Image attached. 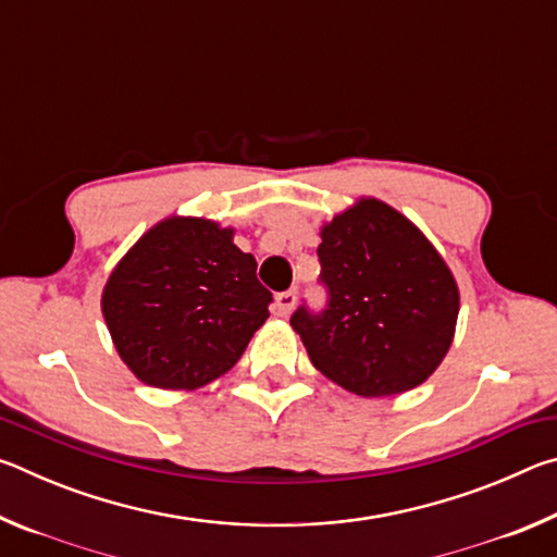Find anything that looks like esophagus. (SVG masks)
Masks as SVG:
<instances>
[{"label": "esophagus", "mask_w": 557, "mask_h": 557, "mask_svg": "<svg viewBox=\"0 0 557 557\" xmlns=\"http://www.w3.org/2000/svg\"><path fill=\"white\" fill-rule=\"evenodd\" d=\"M297 305V289H287V292H280L275 297V312L280 317H287L292 309Z\"/></svg>", "instance_id": "obj_1"}]
</instances>
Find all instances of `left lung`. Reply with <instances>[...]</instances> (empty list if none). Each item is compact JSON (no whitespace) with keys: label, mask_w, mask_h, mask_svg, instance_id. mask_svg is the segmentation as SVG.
<instances>
[{"label":"left lung","mask_w":557,"mask_h":557,"mask_svg":"<svg viewBox=\"0 0 557 557\" xmlns=\"http://www.w3.org/2000/svg\"><path fill=\"white\" fill-rule=\"evenodd\" d=\"M317 256L326 305L289 319L314 369L363 398L428 381L455 336L459 289L425 235L363 199L324 225Z\"/></svg>","instance_id":"8db88e82"}]
</instances>
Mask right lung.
<instances>
[{"mask_svg": "<svg viewBox=\"0 0 557 557\" xmlns=\"http://www.w3.org/2000/svg\"><path fill=\"white\" fill-rule=\"evenodd\" d=\"M233 231L166 219L137 240L102 289L122 361L154 388L194 391L231 371L270 317L272 292Z\"/></svg>", "mask_w": 557, "mask_h": 557, "instance_id": "obj_1", "label": "right lung"}]
</instances>
